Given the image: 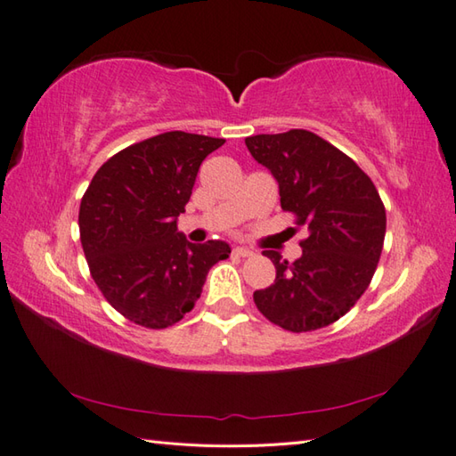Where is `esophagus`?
I'll return each mask as SVG.
<instances>
[{"label":"esophagus","mask_w":456,"mask_h":456,"mask_svg":"<svg viewBox=\"0 0 456 456\" xmlns=\"http://www.w3.org/2000/svg\"><path fill=\"white\" fill-rule=\"evenodd\" d=\"M234 254L242 256V257H248V256H254V250H252V248H246V246H236L234 248Z\"/></svg>","instance_id":"1"}]
</instances>
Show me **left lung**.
Here are the masks:
<instances>
[{"label": "left lung", "mask_w": 456, "mask_h": 456, "mask_svg": "<svg viewBox=\"0 0 456 456\" xmlns=\"http://www.w3.org/2000/svg\"><path fill=\"white\" fill-rule=\"evenodd\" d=\"M252 157L276 178L280 204L307 228L294 264L265 250L276 265L257 309L280 328L302 333L338 322L371 281L385 240V206L375 184L347 154L304 128L248 136Z\"/></svg>", "instance_id": "8db88e82"}]
</instances>
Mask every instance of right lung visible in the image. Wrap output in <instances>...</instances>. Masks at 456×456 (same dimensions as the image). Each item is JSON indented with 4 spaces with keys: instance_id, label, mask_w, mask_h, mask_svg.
Here are the masks:
<instances>
[{
    "instance_id": "right-lung-1",
    "label": "right lung",
    "mask_w": 456,
    "mask_h": 456,
    "mask_svg": "<svg viewBox=\"0 0 456 456\" xmlns=\"http://www.w3.org/2000/svg\"><path fill=\"white\" fill-rule=\"evenodd\" d=\"M224 139L170 131L131 144L102 165L85 192L79 230L91 276L107 302L142 328H168L191 312L222 240L188 242L178 216L202 160Z\"/></svg>"
}]
</instances>
